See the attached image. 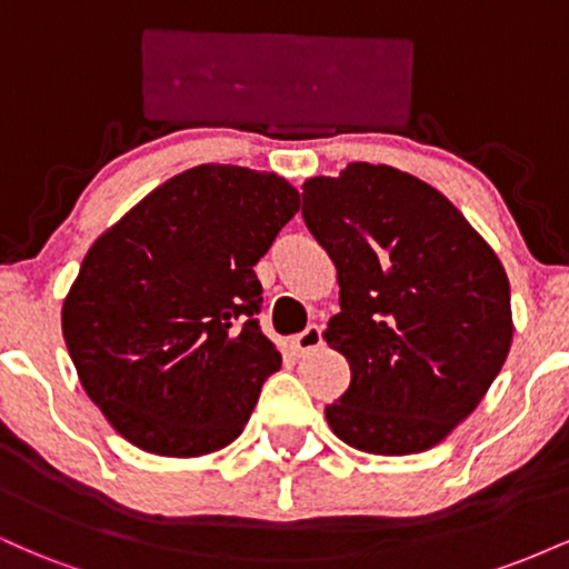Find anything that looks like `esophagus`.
Returning a JSON list of instances; mask_svg holds the SVG:
<instances>
[{
  "instance_id": "obj_1",
  "label": "esophagus",
  "mask_w": 569,
  "mask_h": 569,
  "mask_svg": "<svg viewBox=\"0 0 569 569\" xmlns=\"http://www.w3.org/2000/svg\"><path fill=\"white\" fill-rule=\"evenodd\" d=\"M323 345V335H321V326H307L302 335H297L291 339V350L297 356H305V352H312L316 348Z\"/></svg>"
}]
</instances>
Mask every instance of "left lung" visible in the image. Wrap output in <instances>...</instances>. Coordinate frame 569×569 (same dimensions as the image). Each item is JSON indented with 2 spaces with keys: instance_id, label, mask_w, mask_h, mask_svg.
<instances>
[{
  "instance_id": "1",
  "label": "left lung",
  "mask_w": 569,
  "mask_h": 569,
  "mask_svg": "<svg viewBox=\"0 0 569 569\" xmlns=\"http://www.w3.org/2000/svg\"><path fill=\"white\" fill-rule=\"evenodd\" d=\"M302 189L307 230L337 267L323 339L350 363L329 428L369 455L426 452L479 407L511 350L498 253L439 189L398 168L350 162Z\"/></svg>"
}]
</instances>
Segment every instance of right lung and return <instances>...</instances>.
Returning a JSON list of instances; mask_svg holds the SVG:
<instances>
[{
  "label": "right lung",
  "instance_id": "right-lung-1",
  "mask_svg": "<svg viewBox=\"0 0 569 569\" xmlns=\"http://www.w3.org/2000/svg\"><path fill=\"white\" fill-rule=\"evenodd\" d=\"M299 211L283 176L189 168L84 253L63 339L84 393L143 452L200 457L243 433L280 352L257 323L253 264Z\"/></svg>",
  "mask_w": 569,
  "mask_h": 569
}]
</instances>
